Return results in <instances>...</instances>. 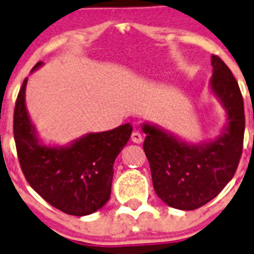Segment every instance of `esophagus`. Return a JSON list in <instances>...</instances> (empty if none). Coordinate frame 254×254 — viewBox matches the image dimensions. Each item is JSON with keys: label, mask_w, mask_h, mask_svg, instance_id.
Here are the masks:
<instances>
[{"label": "esophagus", "mask_w": 254, "mask_h": 254, "mask_svg": "<svg viewBox=\"0 0 254 254\" xmlns=\"http://www.w3.org/2000/svg\"><path fill=\"white\" fill-rule=\"evenodd\" d=\"M130 139H131V142L139 144V143H142L143 136L139 131H133V133H131V136H130Z\"/></svg>", "instance_id": "esophagus-1"}]
</instances>
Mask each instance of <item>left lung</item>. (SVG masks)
I'll list each match as a JSON object with an SVG mask.
<instances>
[{
	"instance_id": "8db88e82",
	"label": "left lung",
	"mask_w": 254,
	"mask_h": 254,
	"mask_svg": "<svg viewBox=\"0 0 254 254\" xmlns=\"http://www.w3.org/2000/svg\"><path fill=\"white\" fill-rule=\"evenodd\" d=\"M209 89L226 112V121L215 139L185 142L162 127L143 123V143L158 197L170 207L190 211L206 204L233 179L243 149V97L228 66L212 55Z\"/></svg>"
}]
</instances>
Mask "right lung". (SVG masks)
Masks as SVG:
<instances>
[{"label": "right lung", "instance_id": "1", "mask_svg": "<svg viewBox=\"0 0 254 254\" xmlns=\"http://www.w3.org/2000/svg\"><path fill=\"white\" fill-rule=\"evenodd\" d=\"M42 65L37 64L32 72ZM26 83L28 78L14 111L15 144L26 182L51 206L67 215L96 212L110 199L114 162L133 127L127 123L107 131L88 133L67 145L45 144L26 110Z\"/></svg>", "mask_w": 254, "mask_h": 254}]
</instances>
